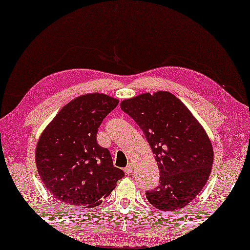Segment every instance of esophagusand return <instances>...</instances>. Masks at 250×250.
Listing matches in <instances>:
<instances>
[{"instance_id":"1","label":"esophagus","mask_w":250,"mask_h":250,"mask_svg":"<svg viewBox=\"0 0 250 250\" xmlns=\"http://www.w3.org/2000/svg\"><path fill=\"white\" fill-rule=\"evenodd\" d=\"M132 170H133V165H132V163H128V165L125 167V172H126V174H127V175H129V174L132 173Z\"/></svg>"}]
</instances>
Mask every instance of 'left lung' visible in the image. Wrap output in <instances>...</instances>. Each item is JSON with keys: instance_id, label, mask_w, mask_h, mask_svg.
I'll list each match as a JSON object with an SVG mask.
<instances>
[{"instance_id": "obj_1", "label": "left lung", "mask_w": 250, "mask_h": 250, "mask_svg": "<svg viewBox=\"0 0 250 250\" xmlns=\"http://www.w3.org/2000/svg\"><path fill=\"white\" fill-rule=\"evenodd\" d=\"M145 133L159 168L160 184L146 191L162 211L182 209L206 184L214 163L209 136L186 104L167 91L142 93L121 102Z\"/></svg>"}]
</instances>
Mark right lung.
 <instances>
[{
  "mask_svg": "<svg viewBox=\"0 0 250 250\" xmlns=\"http://www.w3.org/2000/svg\"><path fill=\"white\" fill-rule=\"evenodd\" d=\"M119 100L87 93L61 108L41 134L35 149L37 172L52 197L62 203L93 208L124 176L108 149L97 142L99 126Z\"/></svg>",
  "mask_w": 250,
  "mask_h": 250,
  "instance_id": "obj_1",
  "label": "right lung"
}]
</instances>
